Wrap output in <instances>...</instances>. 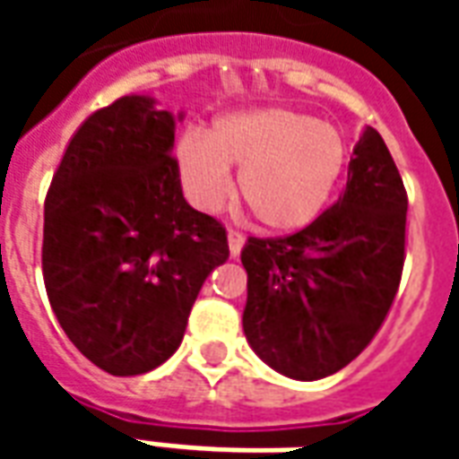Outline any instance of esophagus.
<instances>
[{
    "instance_id": "34e87169",
    "label": "esophagus",
    "mask_w": 459,
    "mask_h": 459,
    "mask_svg": "<svg viewBox=\"0 0 459 459\" xmlns=\"http://www.w3.org/2000/svg\"><path fill=\"white\" fill-rule=\"evenodd\" d=\"M243 243H246V236H243V233H238V230H229L230 258H238L240 250H243Z\"/></svg>"
}]
</instances>
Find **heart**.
Instances as JSON below:
<instances>
[{
  "mask_svg": "<svg viewBox=\"0 0 459 459\" xmlns=\"http://www.w3.org/2000/svg\"><path fill=\"white\" fill-rule=\"evenodd\" d=\"M344 134L315 115L288 108L226 113L201 137L179 144L184 191L201 209L230 196L229 169L238 171V196L260 229L292 233L327 206L346 164Z\"/></svg>",
  "mask_w": 459,
  "mask_h": 459,
  "instance_id": "1",
  "label": "heart"
}]
</instances>
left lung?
Wrapping results in <instances>:
<instances>
[{
  "mask_svg": "<svg viewBox=\"0 0 459 459\" xmlns=\"http://www.w3.org/2000/svg\"><path fill=\"white\" fill-rule=\"evenodd\" d=\"M403 179L374 127L349 161L344 194L288 238H248L243 332L278 374L317 381L361 354L394 305L405 253Z\"/></svg>",
  "mask_w": 459,
  "mask_h": 459,
  "instance_id": "left-lung-1",
  "label": "left lung"
}]
</instances>
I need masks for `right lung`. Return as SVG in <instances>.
<instances>
[{
	"label": "right lung",
	"instance_id": "1",
	"mask_svg": "<svg viewBox=\"0 0 459 459\" xmlns=\"http://www.w3.org/2000/svg\"><path fill=\"white\" fill-rule=\"evenodd\" d=\"M184 113L125 95L68 142L44 204V282L75 349L113 376L147 374L184 339L226 229L191 209L171 157Z\"/></svg>",
	"mask_w": 459,
	"mask_h": 459
}]
</instances>
